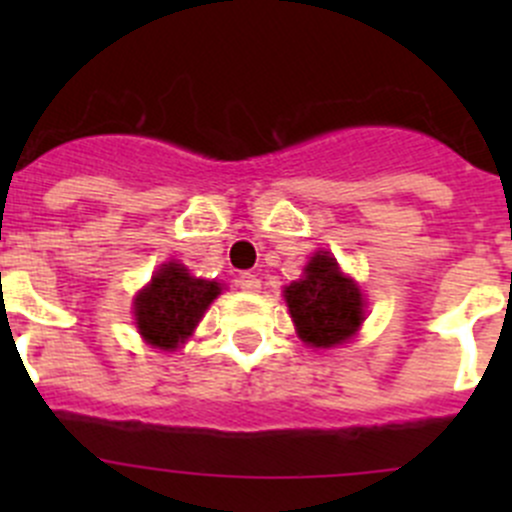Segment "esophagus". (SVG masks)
<instances>
[{
	"mask_svg": "<svg viewBox=\"0 0 512 512\" xmlns=\"http://www.w3.org/2000/svg\"><path fill=\"white\" fill-rule=\"evenodd\" d=\"M237 287L245 289V292H260L262 282L255 272H242V275L237 277Z\"/></svg>",
	"mask_w": 512,
	"mask_h": 512,
	"instance_id": "obj_1",
	"label": "esophagus"
}]
</instances>
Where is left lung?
<instances>
[{
	"label": "left lung",
	"instance_id": "8db88e82",
	"mask_svg": "<svg viewBox=\"0 0 512 512\" xmlns=\"http://www.w3.org/2000/svg\"><path fill=\"white\" fill-rule=\"evenodd\" d=\"M285 299L299 337L312 347H337L364 322L359 287L342 275L329 252L309 260L302 280L285 289Z\"/></svg>",
	"mask_w": 512,
	"mask_h": 512
}]
</instances>
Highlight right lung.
<instances>
[{
    "label": "right lung",
    "mask_w": 512,
    "mask_h": 512,
    "mask_svg": "<svg viewBox=\"0 0 512 512\" xmlns=\"http://www.w3.org/2000/svg\"><path fill=\"white\" fill-rule=\"evenodd\" d=\"M220 294L218 282L190 277L178 262H168L156 272L151 285L136 299V324L153 347L173 352L193 334L205 309Z\"/></svg>",
    "instance_id": "1"
}]
</instances>
